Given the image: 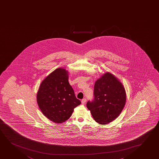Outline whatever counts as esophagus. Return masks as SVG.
Instances as JSON below:
<instances>
[{
    "mask_svg": "<svg viewBox=\"0 0 159 159\" xmlns=\"http://www.w3.org/2000/svg\"><path fill=\"white\" fill-rule=\"evenodd\" d=\"M86 102V98H84V99L81 100V103H82V104H84Z\"/></svg>",
    "mask_w": 159,
    "mask_h": 159,
    "instance_id": "1",
    "label": "esophagus"
}]
</instances>
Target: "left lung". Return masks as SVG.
<instances>
[{
  "mask_svg": "<svg viewBox=\"0 0 159 159\" xmlns=\"http://www.w3.org/2000/svg\"><path fill=\"white\" fill-rule=\"evenodd\" d=\"M93 96L86 106L94 120L103 125L115 120L124 108L126 99L122 84L109 73L104 74L96 81Z\"/></svg>",
  "mask_w": 159,
  "mask_h": 159,
  "instance_id": "1",
  "label": "left lung"
}]
</instances>
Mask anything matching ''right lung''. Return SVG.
I'll return each mask as SVG.
<instances>
[{
    "label": "right lung",
    "mask_w": 159,
    "mask_h": 159,
    "mask_svg": "<svg viewBox=\"0 0 159 159\" xmlns=\"http://www.w3.org/2000/svg\"><path fill=\"white\" fill-rule=\"evenodd\" d=\"M39 108L49 120L62 123L69 119L81 102L68 82L66 69L57 68L42 81L37 93Z\"/></svg>",
    "instance_id": "1"
}]
</instances>
